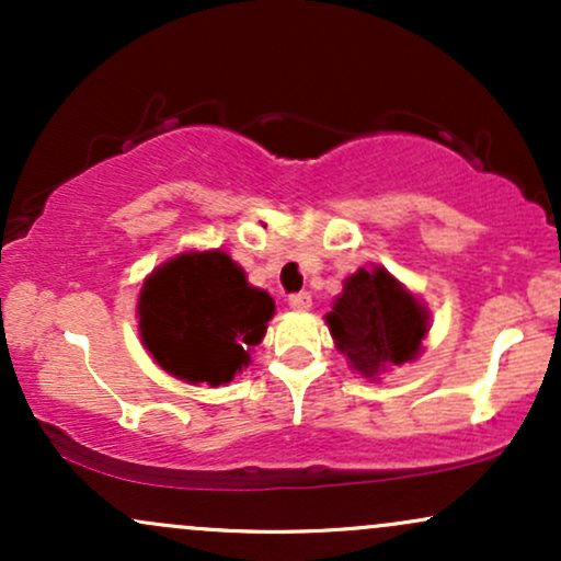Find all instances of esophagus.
Instances as JSON below:
<instances>
[{
	"instance_id": "1",
	"label": "esophagus",
	"mask_w": 561,
	"mask_h": 561,
	"mask_svg": "<svg viewBox=\"0 0 561 561\" xmlns=\"http://www.w3.org/2000/svg\"><path fill=\"white\" fill-rule=\"evenodd\" d=\"M287 302H289V308H293V311H308V308H311V295L295 293V295H289Z\"/></svg>"
}]
</instances>
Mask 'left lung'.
<instances>
[{"instance_id":"8db88e82","label":"left lung","mask_w":561,"mask_h":561,"mask_svg":"<svg viewBox=\"0 0 561 561\" xmlns=\"http://www.w3.org/2000/svg\"><path fill=\"white\" fill-rule=\"evenodd\" d=\"M427 319V308L379 266L347 276L327 313L334 345L366 379L420 356Z\"/></svg>"}]
</instances>
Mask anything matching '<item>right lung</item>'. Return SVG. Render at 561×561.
I'll return each mask as SVG.
<instances>
[{
	"label": "right lung",
	"instance_id": "add662e5",
	"mask_svg": "<svg viewBox=\"0 0 561 561\" xmlns=\"http://www.w3.org/2000/svg\"><path fill=\"white\" fill-rule=\"evenodd\" d=\"M139 334L160 369L184 382L227 385L250 364L274 300L248 285L221 250H190L165 261L139 293Z\"/></svg>",
	"mask_w": 561,
	"mask_h": 561
}]
</instances>
